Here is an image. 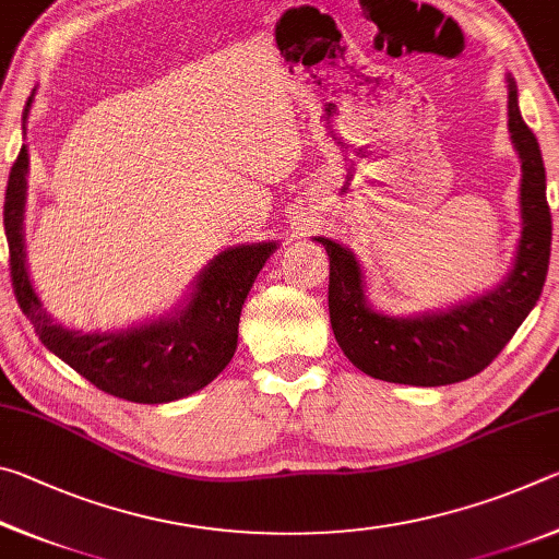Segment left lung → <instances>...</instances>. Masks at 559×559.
<instances>
[{
	"label": "left lung",
	"mask_w": 559,
	"mask_h": 559,
	"mask_svg": "<svg viewBox=\"0 0 559 559\" xmlns=\"http://www.w3.org/2000/svg\"><path fill=\"white\" fill-rule=\"evenodd\" d=\"M508 128L523 159V231L513 271L496 290L447 313L386 318L367 306L362 273L353 253L323 236L316 239L325 246L330 259V325L357 370L374 380L414 386L468 380L493 362L540 298L550 266L552 216L545 197L540 145L520 116L513 79H508Z\"/></svg>",
	"instance_id": "left-lung-1"
}]
</instances>
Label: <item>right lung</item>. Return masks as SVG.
Wrapping results in <instances>:
<instances>
[{
	"mask_svg": "<svg viewBox=\"0 0 559 559\" xmlns=\"http://www.w3.org/2000/svg\"><path fill=\"white\" fill-rule=\"evenodd\" d=\"M26 167L29 157L22 147L9 169L4 231L14 296L41 343L98 390L128 402H175L210 384L231 362L241 306L276 243L236 246L219 253L197 278L192 300L173 318L120 333L83 335L46 316L26 273L22 234Z\"/></svg>",
	"mask_w": 559,
	"mask_h": 559,
	"instance_id": "right-lung-1",
	"label": "right lung"
}]
</instances>
